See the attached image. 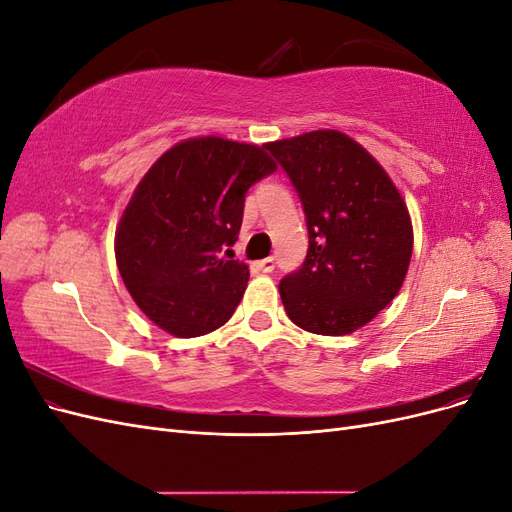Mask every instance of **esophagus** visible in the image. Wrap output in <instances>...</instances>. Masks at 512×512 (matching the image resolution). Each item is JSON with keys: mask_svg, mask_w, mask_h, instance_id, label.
Returning a JSON list of instances; mask_svg holds the SVG:
<instances>
[{"mask_svg": "<svg viewBox=\"0 0 512 512\" xmlns=\"http://www.w3.org/2000/svg\"><path fill=\"white\" fill-rule=\"evenodd\" d=\"M256 267H258V271H262V273H271V271L275 269V258L269 256V258H265V260H258Z\"/></svg>", "mask_w": 512, "mask_h": 512, "instance_id": "34e87169", "label": "esophagus"}]
</instances>
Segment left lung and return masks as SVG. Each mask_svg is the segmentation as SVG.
Returning <instances> with one entry per match:
<instances>
[{"mask_svg":"<svg viewBox=\"0 0 512 512\" xmlns=\"http://www.w3.org/2000/svg\"><path fill=\"white\" fill-rule=\"evenodd\" d=\"M265 149L297 190L309 232L305 262L280 282L288 318L318 335L365 327L397 297L410 267L404 198L344 132L316 130Z\"/></svg>","mask_w":512,"mask_h":512,"instance_id":"1","label":"left lung"}]
</instances>
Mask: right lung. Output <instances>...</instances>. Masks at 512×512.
I'll return each mask as SVG.
<instances>
[{"label": "right lung", "instance_id": "add662e5", "mask_svg": "<svg viewBox=\"0 0 512 512\" xmlns=\"http://www.w3.org/2000/svg\"><path fill=\"white\" fill-rule=\"evenodd\" d=\"M275 168L265 147L200 136L170 147L136 185L115 258L160 329L198 337L230 320L250 271L226 247L239 237L247 190Z\"/></svg>", "mask_w": 512, "mask_h": 512}]
</instances>
